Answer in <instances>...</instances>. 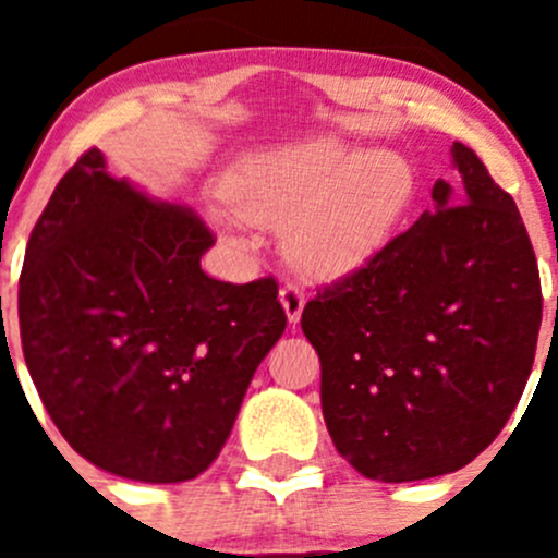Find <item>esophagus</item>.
<instances>
[{"instance_id": "obj_1", "label": "esophagus", "mask_w": 558, "mask_h": 558, "mask_svg": "<svg viewBox=\"0 0 558 558\" xmlns=\"http://www.w3.org/2000/svg\"><path fill=\"white\" fill-rule=\"evenodd\" d=\"M280 305H283L286 318H289L291 326L300 324L302 311H305V294H302L300 286L286 283L283 289H280Z\"/></svg>"}]
</instances>
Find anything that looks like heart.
Returning <instances> with one entry per match:
<instances>
[{
	"label": "heart",
	"instance_id": "b5f03b06",
	"mask_svg": "<svg viewBox=\"0 0 558 558\" xmlns=\"http://www.w3.org/2000/svg\"><path fill=\"white\" fill-rule=\"evenodd\" d=\"M221 199L238 221L286 227V247L307 272L340 278L388 245L415 199V174L391 150L315 137L247 159Z\"/></svg>",
	"mask_w": 558,
	"mask_h": 558
}]
</instances>
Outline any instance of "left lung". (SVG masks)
Masks as SVG:
<instances>
[{
	"instance_id": "1",
	"label": "left lung",
	"mask_w": 558,
	"mask_h": 558,
	"mask_svg": "<svg viewBox=\"0 0 558 558\" xmlns=\"http://www.w3.org/2000/svg\"><path fill=\"white\" fill-rule=\"evenodd\" d=\"M451 156L461 189L437 180L432 210L302 313L326 429L369 481L470 464L532 373L543 294L526 227L475 150Z\"/></svg>"
}]
</instances>
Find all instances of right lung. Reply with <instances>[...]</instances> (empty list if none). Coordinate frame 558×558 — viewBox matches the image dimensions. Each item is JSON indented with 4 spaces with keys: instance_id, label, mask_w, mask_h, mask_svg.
I'll list each match as a JSON object with an SVG mask.
<instances>
[{
    "instance_id": "obj_1",
    "label": "right lung",
    "mask_w": 558,
    "mask_h": 558,
    "mask_svg": "<svg viewBox=\"0 0 558 558\" xmlns=\"http://www.w3.org/2000/svg\"><path fill=\"white\" fill-rule=\"evenodd\" d=\"M213 243L189 207L112 178L97 148L45 205L19 283L24 359L64 440L99 470L205 472L283 335L278 283L205 275Z\"/></svg>"
}]
</instances>
